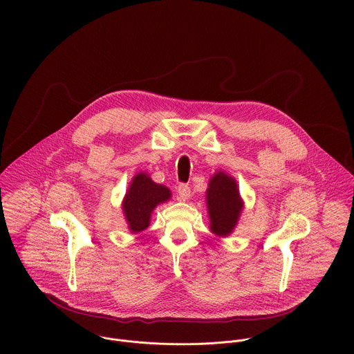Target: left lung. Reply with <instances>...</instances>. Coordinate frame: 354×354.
Returning a JSON list of instances; mask_svg holds the SVG:
<instances>
[{
  "instance_id": "8db88e82",
  "label": "left lung",
  "mask_w": 354,
  "mask_h": 354,
  "mask_svg": "<svg viewBox=\"0 0 354 354\" xmlns=\"http://www.w3.org/2000/svg\"><path fill=\"white\" fill-rule=\"evenodd\" d=\"M171 198V190L156 183L145 172H138L126 192L123 200V213L129 230L134 234L144 231L149 225L151 213L164 201Z\"/></svg>"
}]
</instances>
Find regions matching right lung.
Segmentation results:
<instances>
[{
	"label": "right lung",
	"instance_id": "1",
	"mask_svg": "<svg viewBox=\"0 0 354 354\" xmlns=\"http://www.w3.org/2000/svg\"><path fill=\"white\" fill-rule=\"evenodd\" d=\"M206 198L212 232L218 236L230 235L243 209L236 180L218 171L209 182Z\"/></svg>",
	"mask_w": 354,
	"mask_h": 354
}]
</instances>
